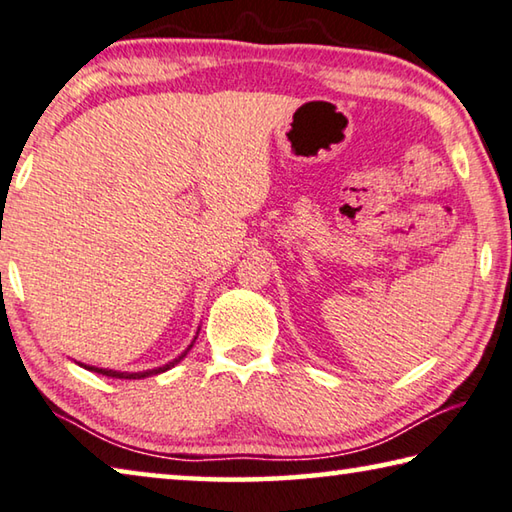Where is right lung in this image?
<instances>
[{"label": "right lung", "mask_w": 512, "mask_h": 512, "mask_svg": "<svg viewBox=\"0 0 512 512\" xmlns=\"http://www.w3.org/2000/svg\"><path fill=\"white\" fill-rule=\"evenodd\" d=\"M193 346V344H191ZM191 346L186 348V351L179 355V357H175L173 362H168V364H164V366H159V369H150V371H139V373H121V371H112V369H98V366H87V364H80V366H85L87 371H94V373H101V375H107V378H119V380H141V378H148V375H157V373H164V371H168L170 366H175V364H179V360H184L186 357V353L191 351Z\"/></svg>", "instance_id": "obj_1"}]
</instances>
